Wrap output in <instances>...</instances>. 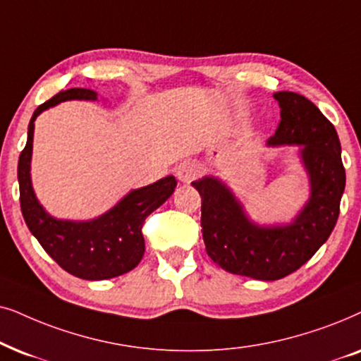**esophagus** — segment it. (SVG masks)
Instances as JSON below:
<instances>
[{"instance_id": "obj_1", "label": "esophagus", "mask_w": 361, "mask_h": 361, "mask_svg": "<svg viewBox=\"0 0 361 361\" xmlns=\"http://www.w3.org/2000/svg\"><path fill=\"white\" fill-rule=\"evenodd\" d=\"M200 165H196L195 161H185L176 168V176L183 183H190V181H193L200 175Z\"/></svg>"}]
</instances>
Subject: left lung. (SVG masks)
Masks as SVG:
<instances>
[{"mask_svg": "<svg viewBox=\"0 0 361 361\" xmlns=\"http://www.w3.org/2000/svg\"><path fill=\"white\" fill-rule=\"evenodd\" d=\"M281 122L269 147L300 145L310 196L289 224L259 226L223 181L204 176L193 185L201 196V233L208 256L224 271L257 281H277L309 261L337 224L345 168L337 130L304 95L274 94Z\"/></svg>", "mask_w": 361, "mask_h": 361, "instance_id": "left-lung-1", "label": "left lung"}]
</instances>
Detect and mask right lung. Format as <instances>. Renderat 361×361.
I'll return each instance as SVG.
<instances>
[{"label":"right lung","instance_id":"right-lung-1","mask_svg":"<svg viewBox=\"0 0 361 361\" xmlns=\"http://www.w3.org/2000/svg\"><path fill=\"white\" fill-rule=\"evenodd\" d=\"M74 99L97 100V92L90 89L61 90L32 114L26 147L18 161L19 203L32 236L64 271L85 281H104L138 266L145 252L143 223L173 195L176 180L170 175L153 185L132 190L112 209L90 221L56 219L46 213L32 190L30 173L35 120L49 107Z\"/></svg>","mask_w":361,"mask_h":361}]
</instances>
